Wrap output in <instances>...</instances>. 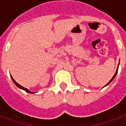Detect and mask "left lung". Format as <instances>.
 I'll list each match as a JSON object with an SVG mask.
<instances>
[{
    "label": "left lung",
    "mask_w": 126,
    "mask_h": 126,
    "mask_svg": "<svg viewBox=\"0 0 126 126\" xmlns=\"http://www.w3.org/2000/svg\"><path fill=\"white\" fill-rule=\"evenodd\" d=\"M118 65H119V64H118ZM118 68H117V70H116V73H115V74H114V75L113 77H112V79H111V80H110L109 82L107 83V85H105V86H107V85H109V84L113 80V79H114V78H115L116 75H117V73H118Z\"/></svg>",
    "instance_id": "8db88e82"
}]
</instances>
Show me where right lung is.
<instances>
[{"label": "right lung", "mask_w": 126, "mask_h": 126, "mask_svg": "<svg viewBox=\"0 0 126 126\" xmlns=\"http://www.w3.org/2000/svg\"><path fill=\"white\" fill-rule=\"evenodd\" d=\"M10 77H11V79H12V81H13V82H14V84H16V86H17V87H18V88H21V89H22V90H25V92H28V93H31V94H32V92H29V90H27V88H24V87H23V86H21V85H19V84L18 83H17L16 82V81L14 80V79H13V77H12V76H10Z\"/></svg>", "instance_id": "1"}]
</instances>
